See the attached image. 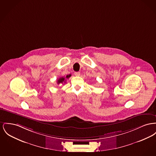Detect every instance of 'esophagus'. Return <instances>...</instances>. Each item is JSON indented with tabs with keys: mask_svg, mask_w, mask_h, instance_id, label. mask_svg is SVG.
Instances as JSON below:
<instances>
[{
	"mask_svg": "<svg viewBox=\"0 0 156 156\" xmlns=\"http://www.w3.org/2000/svg\"><path fill=\"white\" fill-rule=\"evenodd\" d=\"M74 74H75V75L76 76H79L80 75V72H75V73H74Z\"/></svg>",
	"mask_w": 156,
	"mask_h": 156,
	"instance_id": "esophagus-1",
	"label": "esophagus"
}]
</instances>
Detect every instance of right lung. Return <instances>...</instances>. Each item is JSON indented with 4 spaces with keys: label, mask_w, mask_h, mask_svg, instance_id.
Wrapping results in <instances>:
<instances>
[{
    "label": "right lung",
    "mask_w": 156,
    "mask_h": 156,
    "mask_svg": "<svg viewBox=\"0 0 156 156\" xmlns=\"http://www.w3.org/2000/svg\"><path fill=\"white\" fill-rule=\"evenodd\" d=\"M71 76V74H69V75H66V77L64 78V77H61V78H59L58 80V81H57V83L58 84H59V83H65V81H66V79H65V78L66 79H68V78H69L70 76Z\"/></svg>",
    "instance_id": "1"
}]
</instances>
